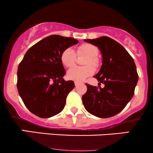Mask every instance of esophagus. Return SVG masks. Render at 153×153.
<instances>
[{"label":"esophagus","instance_id":"esophagus-1","mask_svg":"<svg viewBox=\"0 0 153 153\" xmlns=\"http://www.w3.org/2000/svg\"><path fill=\"white\" fill-rule=\"evenodd\" d=\"M79 84H80V82H79L75 81V86H78Z\"/></svg>","mask_w":153,"mask_h":153}]
</instances>
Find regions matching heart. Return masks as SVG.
<instances>
[{"mask_svg": "<svg viewBox=\"0 0 153 153\" xmlns=\"http://www.w3.org/2000/svg\"><path fill=\"white\" fill-rule=\"evenodd\" d=\"M99 52L98 47L91 44H83L79 46L77 50L78 55L87 56L83 62V65L85 66L74 67L70 69L67 73L68 79L76 82H80L94 74L95 71L94 68L91 65L94 66V68L99 66V61L97 58ZM75 58H76V53L75 50L71 47L65 49L60 55L61 62L67 68H71L72 66L74 65Z\"/></svg>", "mask_w": 153, "mask_h": 153, "instance_id": "obj_1", "label": "heart"}]
</instances>
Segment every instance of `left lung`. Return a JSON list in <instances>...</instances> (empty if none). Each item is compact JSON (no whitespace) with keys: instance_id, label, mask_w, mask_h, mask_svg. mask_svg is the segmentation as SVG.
Masks as SVG:
<instances>
[{"instance_id":"8db88e82","label":"left lung","mask_w":153,"mask_h":153,"mask_svg":"<svg viewBox=\"0 0 153 153\" xmlns=\"http://www.w3.org/2000/svg\"><path fill=\"white\" fill-rule=\"evenodd\" d=\"M84 41L99 47L103 62L94 76L99 86L86 83L82 103L85 109L96 117H114L124 109L134 96L138 81L134 59L124 47L108 36ZM101 83L105 84L104 87L100 88Z\"/></svg>"}]
</instances>
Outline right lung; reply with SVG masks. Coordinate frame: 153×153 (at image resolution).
<instances>
[{"label":"right lung","instance_id":"right-lung-1","mask_svg":"<svg viewBox=\"0 0 153 153\" xmlns=\"http://www.w3.org/2000/svg\"><path fill=\"white\" fill-rule=\"evenodd\" d=\"M78 40L50 35L40 40L26 52L19 65L17 88L26 108L41 118H49L64 108L74 82L65 81V70L60 60L65 49Z\"/></svg>","mask_w":153,"mask_h":153}]
</instances>
